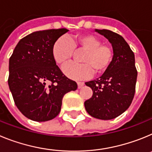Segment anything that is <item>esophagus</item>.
I'll use <instances>...</instances> for the list:
<instances>
[{
  "label": "esophagus",
  "mask_w": 152,
  "mask_h": 152,
  "mask_svg": "<svg viewBox=\"0 0 152 152\" xmlns=\"http://www.w3.org/2000/svg\"><path fill=\"white\" fill-rule=\"evenodd\" d=\"M77 88H78V89H80V88H81L84 86V82H80V81H78V82H77Z\"/></svg>",
  "instance_id": "obj_1"
}]
</instances>
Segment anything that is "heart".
<instances>
[{"label": "heart", "instance_id": "heart-1", "mask_svg": "<svg viewBox=\"0 0 152 152\" xmlns=\"http://www.w3.org/2000/svg\"><path fill=\"white\" fill-rule=\"evenodd\" d=\"M74 51H84L79 58V61L82 63L67 64L62 71L68 77L75 80L87 79L93 73H104L113 60L112 47L102 44L101 39L92 34H79L68 39H58L52 45V58L58 64L63 65L71 59Z\"/></svg>", "mask_w": 152, "mask_h": 152}]
</instances>
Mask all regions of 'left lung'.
I'll list each match as a JSON object with an SVG mask.
<instances>
[{"label": "left lung", "instance_id": "1", "mask_svg": "<svg viewBox=\"0 0 152 152\" xmlns=\"http://www.w3.org/2000/svg\"><path fill=\"white\" fill-rule=\"evenodd\" d=\"M95 31L109 40L114 56L102 76L85 83L92 89L93 95L84 102V107L93 117L109 120L124 113L133 100L137 80L135 56L120 35L108 29Z\"/></svg>", "mask_w": 152, "mask_h": 152}]
</instances>
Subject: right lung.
Masks as SVG:
<instances>
[{"label":"right lung","instance_id":"obj_1","mask_svg":"<svg viewBox=\"0 0 152 152\" xmlns=\"http://www.w3.org/2000/svg\"><path fill=\"white\" fill-rule=\"evenodd\" d=\"M68 29L36 31L20 39L9 60L8 85L16 106L28 119L45 122L61 110L65 94L77 88L56 65L52 45Z\"/></svg>","mask_w":152,"mask_h":152}]
</instances>
